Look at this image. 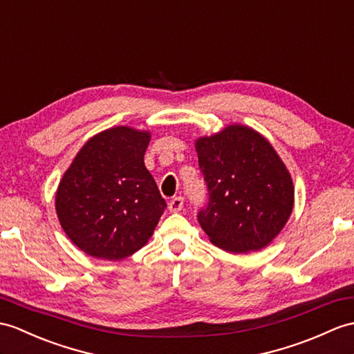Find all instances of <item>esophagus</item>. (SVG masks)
<instances>
[{
  "mask_svg": "<svg viewBox=\"0 0 354 354\" xmlns=\"http://www.w3.org/2000/svg\"><path fill=\"white\" fill-rule=\"evenodd\" d=\"M183 208H184V197L178 196V197H174V199L169 202V209L171 212H179Z\"/></svg>",
  "mask_w": 354,
  "mask_h": 354,
  "instance_id": "34e87169",
  "label": "esophagus"
}]
</instances>
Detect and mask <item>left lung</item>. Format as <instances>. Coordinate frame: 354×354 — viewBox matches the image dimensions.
<instances>
[{
  "label": "left lung",
  "instance_id": "left-lung-1",
  "mask_svg": "<svg viewBox=\"0 0 354 354\" xmlns=\"http://www.w3.org/2000/svg\"><path fill=\"white\" fill-rule=\"evenodd\" d=\"M208 202L197 220L212 244L231 253L254 252L273 240L294 205L290 171L267 140L231 125L196 142Z\"/></svg>",
  "mask_w": 354,
  "mask_h": 354
}]
</instances>
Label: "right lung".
Wrapping results in <instances>:
<instances>
[{
    "label": "right lung",
    "mask_w": 354,
    "mask_h": 354,
    "mask_svg": "<svg viewBox=\"0 0 354 354\" xmlns=\"http://www.w3.org/2000/svg\"><path fill=\"white\" fill-rule=\"evenodd\" d=\"M151 134L128 127L92 137L55 194L60 225L93 258L119 261L142 249L167 203L145 166Z\"/></svg>",
    "instance_id": "right-lung-1"
}]
</instances>
